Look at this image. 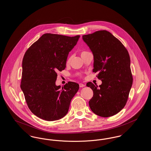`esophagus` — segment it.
I'll return each mask as SVG.
<instances>
[{"mask_svg":"<svg viewBox=\"0 0 151 151\" xmlns=\"http://www.w3.org/2000/svg\"><path fill=\"white\" fill-rule=\"evenodd\" d=\"M86 86V85L85 84H82V83H80L79 84V86L80 87V88H81V87H84V86Z\"/></svg>","mask_w":151,"mask_h":151,"instance_id":"1","label":"esophagus"}]
</instances>
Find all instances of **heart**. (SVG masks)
Wrapping results in <instances>:
<instances>
[{
	"mask_svg": "<svg viewBox=\"0 0 151 151\" xmlns=\"http://www.w3.org/2000/svg\"><path fill=\"white\" fill-rule=\"evenodd\" d=\"M86 52H87V51H82L81 52V55H82L83 54H85V53H86ZM71 59V57L70 56L68 57V58H67V59L66 63H67V64H69V63H70Z\"/></svg>",
	"mask_w": 151,
	"mask_h": 151,
	"instance_id": "heart-1",
	"label": "heart"
}]
</instances>
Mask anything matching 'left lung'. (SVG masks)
Masks as SVG:
<instances>
[{
    "label": "left lung",
    "instance_id": "left-lung-1",
    "mask_svg": "<svg viewBox=\"0 0 151 151\" xmlns=\"http://www.w3.org/2000/svg\"><path fill=\"white\" fill-rule=\"evenodd\" d=\"M93 54V72L102 81L99 86L86 83L93 96L89 101L94 114L109 117L126 105L132 84L129 54L122 42L109 32L103 30L83 36Z\"/></svg>",
    "mask_w": 151,
    "mask_h": 151
}]
</instances>
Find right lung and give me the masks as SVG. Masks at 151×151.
<instances>
[{
    "label": "right lung",
    "mask_w": 151,
    "mask_h": 151,
    "mask_svg": "<svg viewBox=\"0 0 151 151\" xmlns=\"http://www.w3.org/2000/svg\"><path fill=\"white\" fill-rule=\"evenodd\" d=\"M79 38L46 33L24 54L20 87L30 110L42 119L53 121L65 116L79 90L75 82L68 81L61 89L55 81Z\"/></svg>",
    "instance_id": "right-lung-1"
}]
</instances>
